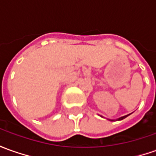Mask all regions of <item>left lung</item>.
<instances>
[{
  "mask_svg": "<svg viewBox=\"0 0 156 156\" xmlns=\"http://www.w3.org/2000/svg\"><path fill=\"white\" fill-rule=\"evenodd\" d=\"M130 114H127V115L122 116V117H120V118L117 119H109V120H110V121H115V120H122V119H125V118H126L127 116H129Z\"/></svg>",
  "mask_w": 156,
  "mask_h": 156,
  "instance_id": "1",
  "label": "left lung"
}]
</instances>
